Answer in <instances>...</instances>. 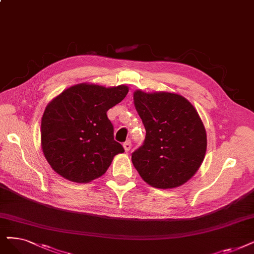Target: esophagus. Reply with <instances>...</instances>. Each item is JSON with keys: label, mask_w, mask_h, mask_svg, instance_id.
<instances>
[{"label": "esophagus", "mask_w": 254, "mask_h": 254, "mask_svg": "<svg viewBox=\"0 0 254 254\" xmlns=\"http://www.w3.org/2000/svg\"><path fill=\"white\" fill-rule=\"evenodd\" d=\"M123 147H124L125 151L128 152V151L131 149V141H130V140H126L125 143L123 144Z\"/></svg>", "instance_id": "obj_1"}]
</instances>
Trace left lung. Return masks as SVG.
<instances>
[{"mask_svg":"<svg viewBox=\"0 0 254 254\" xmlns=\"http://www.w3.org/2000/svg\"><path fill=\"white\" fill-rule=\"evenodd\" d=\"M134 106L146 129L143 145L131 159L148 185L172 189L195 175L204 159L207 139L195 107L180 95L135 90Z\"/></svg>","mask_w":254,"mask_h":254,"instance_id":"1","label":"left lung"}]
</instances>
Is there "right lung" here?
<instances>
[{
	"label": "right lung",
	"mask_w": 254,
	"mask_h": 254,
	"mask_svg": "<svg viewBox=\"0 0 254 254\" xmlns=\"http://www.w3.org/2000/svg\"><path fill=\"white\" fill-rule=\"evenodd\" d=\"M128 86L80 83L47 105L42 119V148L64 178L86 184L102 176L124 148L115 140L107 110L128 94Z\"/></svg>",
	"instance_id": "obj_1"
}]
</instances>
